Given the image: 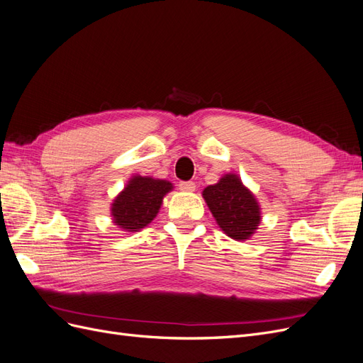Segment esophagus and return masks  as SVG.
<instances>
[{
	"instance_id": "esophagus-1",
	"label": "esophagus",
	"mask_w": 363,
	"mask_h": 363,
	"mask_svg": "<svg viewBox=\"0 0 363 363\" xmlns=\"http://www.w3.org/2000/svg\"><path fill=\"white\" fill-rule=\"evenodd\" d=\"M179 188L183 192H194L195 188H196V184L194 182H180L179 183Z\"/></svg>"
}]
</instances>
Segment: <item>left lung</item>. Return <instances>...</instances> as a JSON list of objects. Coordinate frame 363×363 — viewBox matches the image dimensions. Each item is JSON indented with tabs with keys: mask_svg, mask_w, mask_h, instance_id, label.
Returning <instances> with one entry per match:
<instances>
[{
	"mask_svg": "<svg viewBox=\"0 0 363 363\" xmlns=\"http://www.w3.org/2000/svg\"><path fill=\"white\" fill-rule=\"evenodd\" d=\"M204 200L223 232L236 240L248 239L260 223L259 204L240 179L227 174L203 191Z\"/></svg>",
	"mask_w": 363,
	"mask_h": 363,
	"instance_id": "left-lung-1",
	"label": "left lung"
}]
</instances>
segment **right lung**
<instances>
[{"label": "right lung", "mask_w": 363, "mask_h": 363, "mask_svg": "<svg viewBox=\"0 0 363 363\" xmlns=\"http://www.w3.org/2000/svg\"><path fill=\"white\" fill-rule=\"evenodd\" d=\"M172 189V184L151 177L131 179L112 204L115 224L127 232H138L156 218L163 196Z\"/></svg>", "instance_id": "1"}]
</instances>
